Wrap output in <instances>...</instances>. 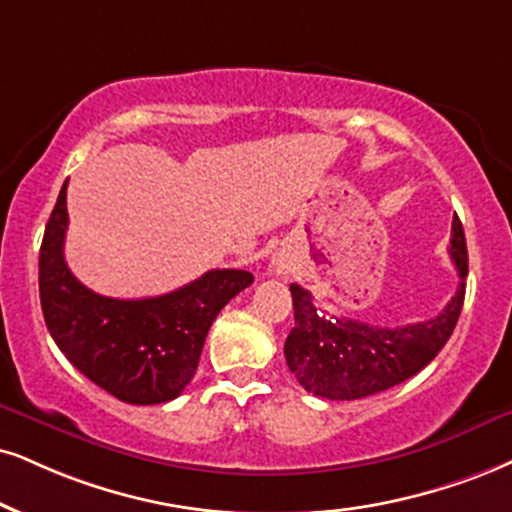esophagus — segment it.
Masks as SVG:
<instances>
[{
	"label": "esophagus",
	"instance_id": "obj_1",
	"mask_svg": "<svg viewBox=\"0 0 512 512\" xmlns=\"http://www.w3.org/2000/svg\"><path fill=\"white\" fill-rule=\"evenodd\" d=\"M275 266H277V273H282V270H285V261H282V258H277Z\"/></svg>",
	"mask_w": 512,
	"mask_h": 512
}]
</instances>
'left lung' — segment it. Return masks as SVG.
I'll list each match as a JSON object with an SVG mask.
<instances>
[{
    "label": "left lung",
    "mask_w": 512,
    "mask_h": 512,
    "mask_svg": "<svg viewBox=\"0 0 512 512\" xmlns=\"http://www.w3.org/2000/svg\"><path fill=\"white\" fill-rule=\"evenodd\" d=\"M449 256L458 270V289L444 311L422 323L372 327L313 306L311 292L292 285L294 327L285 342L289 370L301 387L330 401H353L418 375L444 349L458 323L468 277V246L458 218H453Z\"/></svg>",
    "instance_id": "1"
}]
</instances>
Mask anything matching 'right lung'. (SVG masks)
<instances>
[{
	"mask_svg": "<svg viewBox=\"0 0 512 512\" xmlns=\"http://www.w3.org/2000/svg\"><path fill=\"white\" fill-rule=\"evenodd\" d=\"M66 185L44 227L40 301L47 330L87 380L135 406L173 401L199 365L206 334L230 299L254 282L246 270H208L175 292L111 299L87 289L66 266Z\"/></svg>",
	"mask_w": 512,
	"mask_h": 512,
	"instance_id": "right-lung-1",
	"label": "right lung"
}]
</instances>
